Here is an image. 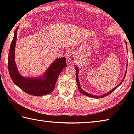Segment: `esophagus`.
Instances as JSON below:
<instances>
[{
	"label": "esophagus",
	"mask_w": 134,
	"mask_h": 134,
	"mask_svg": "<svg viewBox=\"0 0 134 134\" xmlns=\"http://www.w3.org/2000/svg\"><path fill=\"white\" fill-rule=\"evenodd\" d=\"M68 61L70 63H72L74 62H75V57L72 54H70V55L68 56Z\"/></svg>",
	"instance_id": "34e87169"
}]
</instances>
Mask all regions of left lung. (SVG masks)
I'll return each instance as SVG.
<instances>
[{
	"label": "left lung",
	"instance_id": "left-lung-1",
	"mask_svg": "<svg viewBox=\"0 0 134 134\" xmlns=\"http://www.w3.org/2000/svg\"><path fill=\"white\" fill-rule=\"evenodd\" d=\"M126 43V42H125ZM126 47H127V45H126ZM127 66H128V64L126 65V71H125V76L124 77V79H122V80L121 81V83H120L116 87H115L114 89H112V90H110V92H109L108 93H107L105 94H103V95H102V96H94V95H93V94H89L88 93H86V92L84 91L83 90H82V89H81L80 86V83H79V78H78V72H79V70H78V68L76 66V65H75V69H76V81H77V86H78V89H79V90L80 91V92L81 93L83 94L84 95H86V96H87L88 97H94V98H96V99H99V98H102V97H105L106 96H108V95H109V94H110L111 93L113 92L114 90L116 89V88L118 87V86L119 85H121L122 83L123 82V81L124 80L125 77V75H126V70H127Z\"/></svg>",
	"mask_w": 134,
	"mask_h": 134
}]
</instances>
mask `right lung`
<instances>
[{
    "label": "right lung",
    "mask_w": 134,
    "mask_h": 134,
    "mask_svg": "<svg viewBox=\"0 0 134 134\" xmlns=\"http://www.w3.org/2000/svg\"><path fill=\"white\" fill-rule=\"evenodd\" d=\"M18 29V27L15 29L8 56L9 72L13 82L26 93L33 96H43L50 93L54 89L59 74L67 67L66 59L64 57L57 59L51 64L44 75L40 77H24L18 72L15 62V49Z\"/></svg>",
    "instance_id": "right-lung-1"
}]
</instances>
